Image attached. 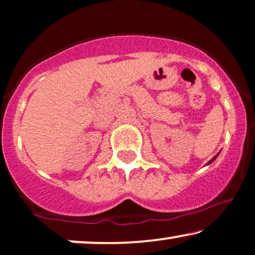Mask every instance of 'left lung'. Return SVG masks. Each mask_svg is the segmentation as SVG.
Segmentation results:
<instances>
[{
  "label": "left lung",
  "mask_w": 255,
  "mask_h": 255,
  "mask_svg": "<svg viewBox=\"0 0 255 255\" xmlns=\"http://www.w3.org/2000/svg\"><path fill=\"white\" fill-rule=\"evenodd\" d=\"M217 156H218V154H217ZM217 156H216V157H213V158H212V159H211L210 161H208V164H210V163H212V161H213V160H214V159H216V158H217Z\"/></svg>",
  "instance_id": "1"
}]
</instances>
